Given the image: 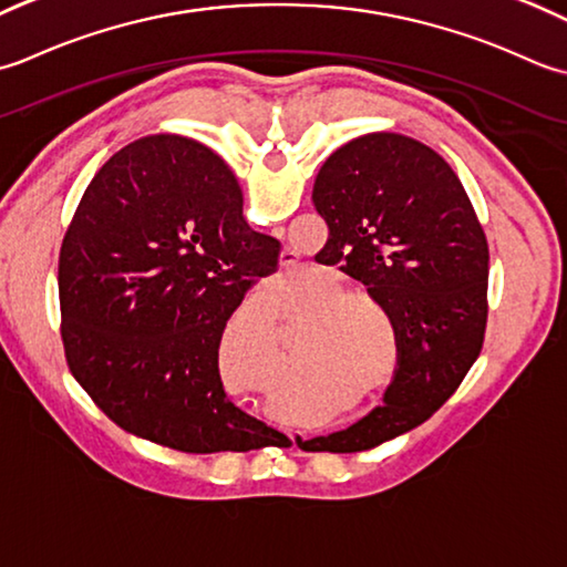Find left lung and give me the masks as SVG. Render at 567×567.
Masks as SVG:
<instances>
[{"mask_svg":"<svg viewBox=\"0 0 567 567\" xmlns=\"http://www.w3.org/2000/svg\"><path fill=\"white\" fill-rule=\"evenodd\" d=\"M313 205L330 229L326 257L367 286L396 338L381 406L306 441L320 453H360L429 421L480 357L487 237L445 158L394 132L334 148L316 176Z\"/></svg>","mask_w":567,"mask_h":567,"instance_id":"obj_1","label":"left lung"}]
</instances>
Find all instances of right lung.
I'll return each mask as SVG.
<instances>
[{"label":"right lung","mask_w":567,"mask_h":567,"mask_svg":"<svg viewBox=\"0 0 567 567\" xmlns=\"http://www.w3.org/2000/svg\"><path fill=\"white\" fill-rule=\"evenodd\" d=\"M279 241L251 233L241 188L213 148L152 134L90 181L58 267L65 360L120 429L183 453L286 447L235 406L217 350Z\"/></svg>","instance_id":"right-lung-1"}]
</instances>
